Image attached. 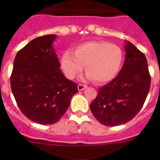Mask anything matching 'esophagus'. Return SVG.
<instances>
[{
    "mask_svg": "<svg viewBox=\"0 0 160 160\" xmlns=\"http://www.w3.org/2000/svg\"><path fill=\"white\" fill-rule=\"evenodd\" d=\"M87 87V86L86 85H83V84H78V90H83L85 88Z\"/></svg>",
    "mask_w": 160,
    "mask_h": 160,
    "instance_id": "esophagus-1",
    "label": "esophagus"
}]
</instances>
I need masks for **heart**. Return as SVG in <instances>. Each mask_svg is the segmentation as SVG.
Returning <instances> with one entry per match:
<instances>
[{"instance_id": "heart-1", "label": "heart", "mask_w": 160, "mask_h": 160, "mask_svg": "<svg viewBox=\"0 0 160 160\" xmlns=\"http://www.w3.org/2000/svg\"><path fill=\"white\" fill-rule=\"evenodd\" d=\"M73 54L66 51L61 58V66L69 79L81 74L86 66L87 78L107 83L116 77L123 62L121 48L107 42H85L76 46Z\"/></svg>"}]
</instances>
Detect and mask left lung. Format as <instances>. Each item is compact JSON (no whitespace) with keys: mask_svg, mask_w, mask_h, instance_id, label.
I'll list each match as a JSON object with an SVG mask.
<instances>
[{"mask_svg":"<svg viewBox=\"0 0 160 160\" xmlns=\"http://www.w3.org/2000/svg\"><path fill=\"white\" fill-rule=\"evenodd\" d=\"M125 51L123 66L117 77L98 89L90 106L96 119L108 127L131 121L143 106L151 86L143 53L130 42H126Z\"/></svg>","mask_w":160,"mask_h":160,"instance_id":"1","label":"left lung"}]
</instances>
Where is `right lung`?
Wrapping results in <instances>:
<instances>
[{
    "label": "right lung",
    "mask_w": 160,
    "mask_h": 160,
    "mask_svg": "<svg viewBox=\"0 0 160 160\" xmlns=\"http://www.w3.org/2000/svg\"><path fill=\"white\" fill-rule=\"evenodd\" d=\"M57 36L38 37L20 49L13 62L10 84L25 117L42 125L57 122L67 111L77 83L62 73L53 47Z\"/></svg>",
    "instance_id": "right-lung-1"
}]
</instances>
